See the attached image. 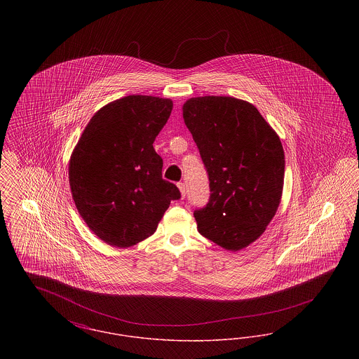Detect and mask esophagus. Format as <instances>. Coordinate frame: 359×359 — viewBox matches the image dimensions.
Returning <instances> with one entry per match:
<instances>
[{
  "label": "esophagus",
  "mask_w": 359,
  "mask_h": 359,
  "mask_svg": "<svg viewBox=\"0 0 359 359\" xmlns=\"http://www.w3.org/2000/svg\"><path fill=\"white\" fill-rule=\"evenodd\" d=\"M177 187L180 189L182 198H184V196H186V184H184V183H177Z\"/></svg>",
  "instance_id": "obj_1"
}]
</instances>
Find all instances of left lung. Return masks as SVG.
Here are the masks:
<instances>
[{
	"label": "left lung",
	"mask_w": 359,
	"mask_h": 359,
	"mask_svg": "<svg viewBox=\"0 0 359 359\" xmlns=\"http://www.w3.org/2000/svg\"><path fill=\"white\" fill-rule=\"evenodd\" d=\"M183 118L210 180L208 203L194 212L198 231L226 250H241L265 231L281 202L280 137L256 106L233 97L191 98Z\"/></svg>",
	"instance_id": "left-lung-1"
}]
</instances>
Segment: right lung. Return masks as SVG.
<instances>
[{"label": "right lung", "instance_id": "add662e5", "mask_svg": "<svg viewBox=\"0 0 359 359\" xmlns=\"http://www.w3.org/2000/svg\"><path fill=\"white\" fill-rule=\"evenodd\" d=\"M171 100L128 95L100 109L69 164L75 205L103 242L129 248L151 237L171 201L180 198L163 179L154 138L172 111Z\"/></svg>", "mask_w": 359, "mask_h": 359}]
</instances>
